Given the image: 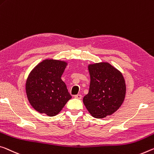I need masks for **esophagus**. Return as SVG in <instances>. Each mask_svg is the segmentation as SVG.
<instances>
[{
    "label": "esophagus",
    "instance_id": "esophagus-1",
    "mask_svg": "<svg viewBox=\"0 0 154 154\" xmlns=\"http://www.w3.org/2000/svg\"><path fill=\"white\" fill-rule=\"evenodd\" d=\"M74 97H75V99H81L82 98V95H81V94H77V95H75Z\"/></svg>",
    "mask_w": 154,
    "mask_h": 154
}]
</instances>
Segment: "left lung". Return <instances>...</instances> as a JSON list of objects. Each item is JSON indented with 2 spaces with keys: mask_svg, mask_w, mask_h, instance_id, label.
<instances>
[{
  "mask_svg": "<svg viewBox=\"0 0 154 154\" xmlns=\"http://www.w3.org/2000/svg\"><path fill=\"white\" fill-rule=\"evenodd\" d=\"M89 92L83 99L91 115L103 119L114 113L125 97V79L118 69L108 62L89 64Z\"/></svg>",
  "mask_w": 154,
  "mask_h": 154,
  "instance_id": "8db88e82",
  "label": "left lung"
}]
</instances>
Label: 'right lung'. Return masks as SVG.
Returning a JSON list of instances; mask_svg holds the SVG:
<instances>
[{"instance_id":"1","label":"right lung","mask_w":154,"mask_h":154,"mask_svg":"<svg viewBox=\"0 0 154 154\" xmlns=\"http://www.w3.org/2000/svg\"><path fill=\"white\" fill-rule=\"evenodd\" d=\"M68 63L65 61L44 60L29 73L26 94L31 106L40 114L57 115L72 98L61 79Z\"/></svg>"}]
</instances>
